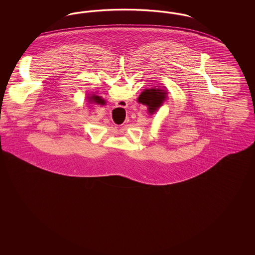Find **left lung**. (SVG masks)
<instances>
[{
    "instance_id": "1",
    "label": "left lung",
    "mask_w": 255,
    "mask_h": 255,
    "mask_svg": "<svg viewBox=\"0 0 255 255\" xmlns=\"http://www.w3.org/2000/svg\"><path fill=\"white\" fill-rule=\"evenodd\" d=\"M167 93L165 90L159 88L145 89L137 98V102L146 105L148 112L153 115L166 100Z\"/></svg>"
}]
</instances>
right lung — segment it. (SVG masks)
I'll return each instance as SVG.
<instances>
[{"label": "right lung", "mask_w": 255, "mask_h": 255, "mask_svg": "<svg viewBox=\"0 0 255 255\" xmlns=\"http://www.w3.org/2000/svg\"><path fill=\"white\" fill-rule=\"evenodd\" d=\"M88 98H89L90 102L97 103L98 105H105V100L102 97H98V96H96V95H93L92 97H89Z\"/></svg>", "instance_id": "obj_1"}]
</instances>
